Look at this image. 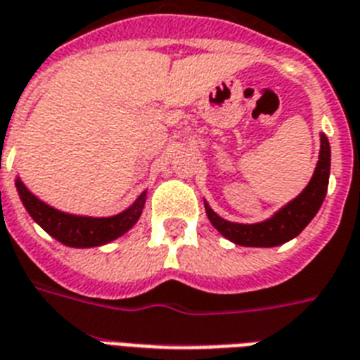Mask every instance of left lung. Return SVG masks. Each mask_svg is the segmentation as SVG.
I'll return each mask as SVG.
<instances>
[{
    "label": "left lung",
    "instance_id": "obj_1",
    "mask_svg": "<svg viewBox=\"0 0 360 360\" xmlns=\"http://www.w3.org/2000/svg\"><path fill=\"white\" fill-rule=\"evenodd\" d=\"M329 170H331V148H329L327 136L322 133L320 134V155H318L316 168L309 185L303 188L302 194L288 201L268 220L257 221V224H236V221L224 220L210 209L207 201L205 212L218 233H221L233 244L246 248L281 246L300 235L309 226V221L316 216L326 200Z\"/></svg>",
    "mask_w": 360,
    "mask_h": 360
}]
</instances>
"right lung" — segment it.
Instances as JSON below:
<instances>
[{"mask_svg":"<svg viewBox=\"0 0 360 360\" xmlns=\"http://www.w3.org/2000/svg\"><path fill=\"white\" fill-rule=\"evenodd\" d=\"M14 185H16L20 200H22L29 216L48 235H51L60 244L70 248H96L116 240L139 221L146 203L144 190L134 200L133 205L114 216L96 218V216L68 214V212H63V210L44 203L42 200H38L33 192H29V188L23 185L20 177H16Z\"/></svg>","mask_w":360,"mask_h":360,"instance_id":"right-lung-1","label":"right lung"}]
</instances>
